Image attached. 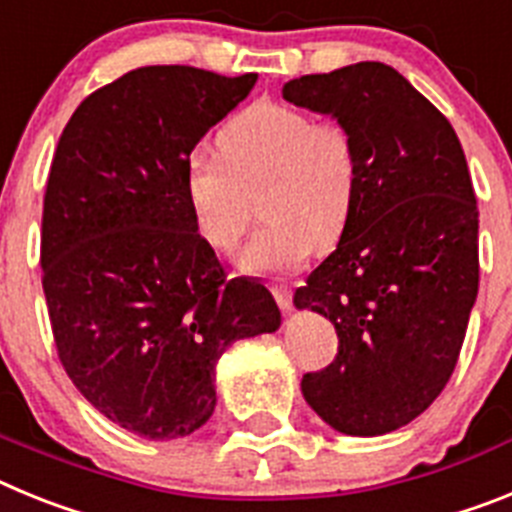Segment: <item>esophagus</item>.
I'll use <instances>...</instances> for the list:
<instances>
[{
    "mask_svg": "<svg viewBox=\"0 0 512 512\" xmlns=\"http://www.w3.org/2000/svg\"><path fill=\"white\" fill-rule=\"evenodd\" d=\"M271 292H274V300H277V305L282 310H292V287L289 284H271Z\"/></svg>",
    "mask_w": 512,
    "mask_h": 512,
    "instance_id": "1",
    "label": "esophagus"
}]
</instances>
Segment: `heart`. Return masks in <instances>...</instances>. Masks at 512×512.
Listing matches in <instances>:
<instances>
[{
  "instance_id": "obj_1",
  "label": "heart",
  "mask_w": 512,
  "mask_h": 512,
  "mask_svg": "<svg viewBox=\"0 0 512 512\" xmlns=\"http://www.w3.org/2000/svg\"><path fill=\"white\" fill-rule=\"evenodd\" d=\"M217 156H192L184 192L202 241L230 253L251 220L246 192L266 182L269 220L238 256L243 271L284 274L346 230L359 189L354 138L338 122H318L292 104L256 102L215 140Z\"/></svg>"
}]
</instances>
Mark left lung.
<instances>
[{
  "label": "left lung",
  "instance_id": "obj_1",
  "mask_svg": "<svg viewBox=\"0 0 512 512\" xmlns=\"http://www.w3.org/2000/svg\"><path fill=\"white\" fill-rule=\"evenodd\" d=\"M282 97L351 133L359 189L336 251L295 292L336 325L338 354L302 395L346 436L418 418L449 382L477 302L479 212L451 122L392 66L361 61Z\"/></svg>",
  "mask_w": 512,
  "mask_h": 512
}]
</instances>
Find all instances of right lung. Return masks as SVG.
I'll use <instances>...</instances> for the list:
<instances>
[{"instance_id": "obj_1", "label": "right lung", "mask_w": 512, "mask_h": 512, "mask_svg": "<svg viewBox=\"0 0 512 512\" xmlns=\"http://www.w3.org/2000/svg\"><path fill=\"white\" fill-rule=\"evenodd\" d=\"M259 74L143 66L89 94L45 187L40 266L58 359L107 420L148 441L215 410V366L282 312L259 279H225L194 228L189 153Z\"/></svg>"}]
</instances>
